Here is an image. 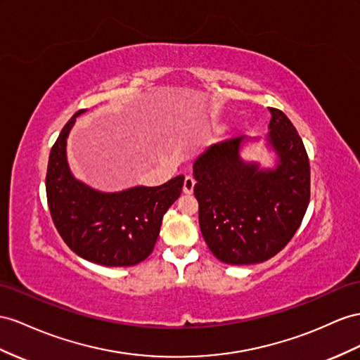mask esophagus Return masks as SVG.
<instances>
[{
  "mask_svg": "<svg viewBox=\"0 0 360 360\" xmlns=\"http://www.w3.org/2000/svg\"><path fill=\"white\" fill-rule=\"evenodd\" d=\"M193 188H195V179H193L191 176H187L186 179H184L182 190H184V193H191Z\"/></svg>",
  "mask_w": 360,
  "mask_h": 360,
  "instance_id": "1",
  "label": "esophagus"
}]
</instances>
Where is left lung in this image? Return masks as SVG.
I'll use <instances>...</instances> for the list:
<instances>
[{
  "label": "left lung",
  "instance_id": "left-lung-1",
  "mask_svg": "<svg viewBox=\"0 0 360 360\" xmlns=\"http://www.w3.org/2000/svg\"><path fill=\"white\" fill-rule=\"evenodd\" d=\"M79 110L63 126L51 147L47 179L49 208L60 237L84 260L103 266H135L153 251L162 216L181 195L184 178L161 186L141 181L118 191H103L75 176L67 140ZM118 127H109L103 138L112 141Z\"/></svg>",
  "mask_w": 360,
  "mask_h": 360
}]
</instances>
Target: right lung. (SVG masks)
I'll use <instances>...</instances> for the list:
<instances>
[{"label":"right lung","instance_id":"1","mask_svg":"<svg viewBox=\"0 0 360 360\" xmlns=\"http://www.w3.org/2000/svg\"><path fill=\"white\" fill-rule=\"evenodd\" d=\"M266 147L274 167L246 161V143L260 136L238 135L210 146L193 164L202 236L217 260L257 264L289 243L310 198V165L301 136L278 109H269Z\"/></svg>","mask_w":360,"mask_h":360}]
</instances>
